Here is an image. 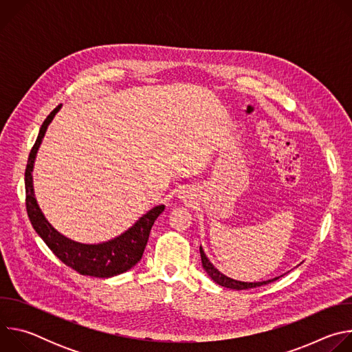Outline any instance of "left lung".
<instances>
[{
    "instance_id": "1",
    "label": "left lung",
    "mask_w": 352,
    "mask_h": 352,
    "mask_svg": "<svg viewBox=\"0 0 352 352\" xmlns=\"http://www.w3.org/2000/svg\"><path fill=\"white\" fill-rule=\"evenodd\" d=\"M199 250H200V259H202V266H204V269L206 270V273L212 277V280H213L216 284H219V285H221V287H226V288H231V289H236V291H239V289H248V288H255V287H261V285L269 284V283H272V281H274V280H277L278 277L283 276V274H281V276L274 277V278H270V280L255 281V283H248V281L234 280V278H231V277H227L226 274H223L221 272H219V269L214 267V265H213V263L209 261V258L206 256L202 245H200Z\"/></svg>"
}]
</instances>
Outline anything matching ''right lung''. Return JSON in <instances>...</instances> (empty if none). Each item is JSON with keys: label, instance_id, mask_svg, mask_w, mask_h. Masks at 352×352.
I'll use <instances>...</instances> for the list:
<instances>
[{"label": "right lung", "instance_id": "right-lung-1", "mask_svg": "<svg viewBox=\"0 0 352 352\" xmlns=\"http://www.w3.org/2000/svg\"><path fill=\"white\" fill-rule=\"evenodd\" d=\"M63 106L54 109L43 122L36 143L28 159L25 171V188H26V209L29 220L37 232V235L53 250V254L83 276H93L98 278H109L131 270L143 256L146 243L148 241L150 230H152L156 219L164 212L166 206L159 205L142 214L128 230L122 234L103 242L85 243L71 239L61 234L47 220L34 193L33 185V168L36 156L45 135L48 125L52 124L56 114Z\"/></svg>", "mask_w": 352, "mask_h": 352}]
</instances>
